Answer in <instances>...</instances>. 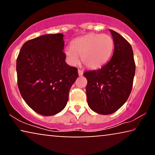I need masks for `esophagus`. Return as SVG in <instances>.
<instances>
[{"instance_id": "esophagus-1", "label": "esophagus", "mask_w": 155, "mask_h": 155, "mask_svg": "<svg viewBox=\"0 0 155 155\" xmlns=\"http://www.w3.org/2000/svg\"><path fill=\"white\" fill-rule=\"evenodd\" d=\"M78 75L80 76H82L83 75V71L82 70H80V69H78Z\"/></svg>"}]
</instances>
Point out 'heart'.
I'll return each instance as SVG.
<instances>
[{"label":"heart","instance_id":"heart-1","mask_svg":"<svg viewBox=\"0 0 155 155\" xmlns=\"http://www.w3.org/2000/svg\"><path fill=\"white\" fill-rule=\"evenodd\" d=\"M114 48L113 38L106 34H90L75 39L65 54L72 64H76L79 56L83 64L90 68L103 65L111 57Z\"/></svg>","mask_w":155,"mask_h":155}]
</instances>
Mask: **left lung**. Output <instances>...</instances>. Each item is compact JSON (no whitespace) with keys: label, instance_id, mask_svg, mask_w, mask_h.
Masks as SVG:
<instances>
[{"label":"left lung","instance_id":"left-lung-1","mask_svg":"<svg viewBox=\"0 0 155 155\" xmlns=\"http://www.w3.org/2000/svg\"><path fill=\"white\" fill-rule=\"evenodd\" d=\"M114 41L112 58L101 68L83 73L87 80L86 94L89 107L96 113L108 115L120 109L128 99L135 72L130 43L110 29Z\"/></svg>","mask_w":155,"mask_h":155}]
</instances>
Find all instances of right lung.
<instances>
[{
	"label": "right lung",
	"mask_w": 155,
	"mask_h": 155,
	"mask_svg": "<svg viewBox=\"0 0 155 155\" xmlns=\"http://www.w3.org/2000/svg\"><path fill=\"white\" fill-rule=\"evenodd\" d=\"M63 34L45 35L23 44L17 58L18 86L27 104L42 116L65 107L78 68L65 63Z\"/></svg>",
	"instance_id": "add662e5"
}]
</instances>
